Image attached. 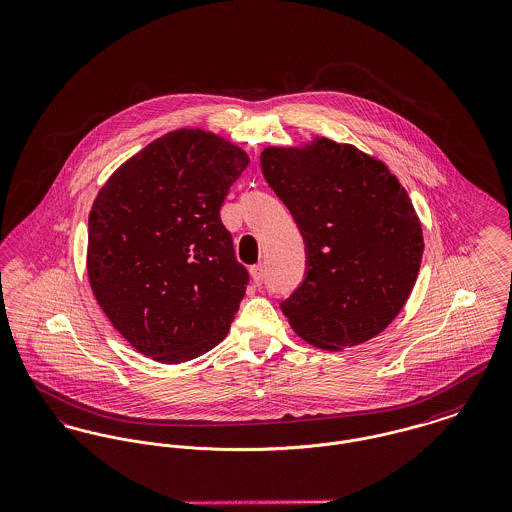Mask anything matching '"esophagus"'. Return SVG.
I'll return each mask as SVG.
<instances>
[{
  "instance_id": "1",
  "label": "esophagus",
  "mask_w": 512,
  "mask_h": 512,
  "mask_svg": "<svg viewBox=\"0 0 512 512\" xmlns=\"http://www.w3.org/2000/svg\"><path fill=\"white\" fill-rule=\"evenodd\" d=\"M251 276H253V282H255L257 286H261V284L265 282V269H263V265L251 267Z\"/></svg>"
}]
</instances>
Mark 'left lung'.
<instances>
[{"label": "left lung", "mask_w": 512, "mask_h": 512, "mask_svg": "<svg viewBox=\"0 0 512 512\" xmlns=\"http://www.w3.org/2000/svg\"><path fill=\"white\" fill-rule=\"evenodd\" d=\"M261 169L306 245V273L280 302L292 329L339 351L384 331L419 275L423 232L384 163L327 138L304 150L267 148Z\"/></svg>", "instance_id": "obj_1"}]
</instances>
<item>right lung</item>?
<instances>
[{"mask_svg": "<svg viewBox=\"0 0 512 512\" xmlns=\"http://www.w3.org/2000/svg\"><path fill=\"white\" fill-rule=\"evenodd\" d=\"M247 163L214 134L175 130L99 191L89 214V282L138 353L177 364L228 335L249 273L220 210Z\"/></svg>", "mask_w": 512, "mask_h": 512, "instance_id": "obj_1", "label": "right lung"}]
</instances>
